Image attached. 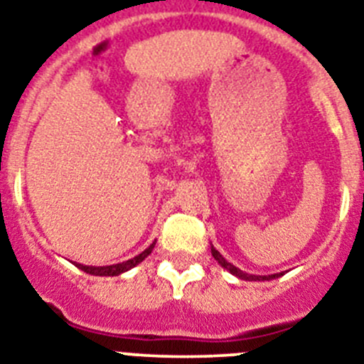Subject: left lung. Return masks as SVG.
I'll return each mask as SVG.
<instances>
[{"instance_id":"1","label":"left lung","mask_w":364,"mask_h":364,"mask_svg":"<svg viewBox=\"0 0 364 364\" xmlns=\"http://www.w3.org/2000/svg\"><path fill=\"white\" fill-rule=\"evenodd\" d=\"M211 255L215 257V260H217V262L222 266V268H226L228 272L231 273V275L242 279V281H269V279L281 277V275H282V273H273V275H252V273L242 272V269H239V268H237V266L231 264V262H228V260L224 259V257H222L220 253H218L213 246H211Z\"/></svg>"}]
</instances>
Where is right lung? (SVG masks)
Instances as JSON below:
<instances>
[{"mask_svg": "<svg viewBox=\"0 0 364 364\" xmlns=\"http://www.w3.org/2000/svg\"><path fill=\"white\" fill-rule=\"evenodd\" d=\"M154 247V242L151 244L147 250H144L140 255L133 257V259L125 260V262H118V264H112V266H83V264H76V268L83 269L85 273H89V275H100V277H114V275H120V273L127 272V269L134 268L136 264H140L144 259H146L147 255H149L151 252H153Z\"/></svg>", "mask_w": 364, "mask_h": 364, "instance_id": "obj_1", "label": "right lung"}]
</instances>
